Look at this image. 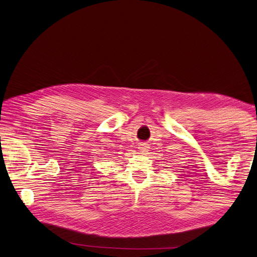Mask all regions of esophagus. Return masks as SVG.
Returning a JSON list of instances; mask_svg holds the SVG:
<instances>
[{
    "label": "esophagus",
    "instance_id": "obj_1",
    "mask_svg": "<svg viewBox=\"0 0 257 257\" xmlns=\"http://www.w3.org/2000/svg\"><path fill=\"white\" fill-rule=\"evenodd\" d=\"M139 149L141 153H146L148 150V145H146V144H140Z\"/></svg>",
    "mask_w": 257,
    "mask_h": 257
}]
</instances>
